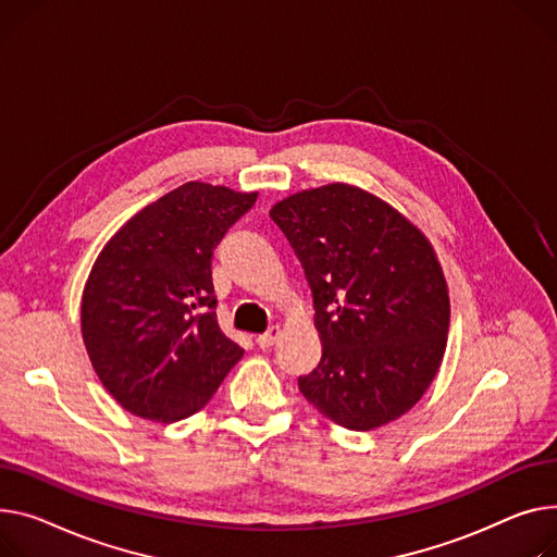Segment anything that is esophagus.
Returning a JSON list of instances; mask_svg holds the SVG:
<instances>
[{
	"mask_svg": "<svg viewBox=\"0 0 557 557\" xmlns=\"http://www.w3.org/2000/svg\"><path fill=\"white\" fill-rule=\"evenodd\" d=\"M277 336H280V326H271L269 331L262 333V336H257V345L262 347V349H267V347H271L277 341Z\"/></svg>",
	"mask_w": 557,
	"mask_h": 557,
	"instance_id": "obj_1",
	"label": "esophagus"
}]
</instances>
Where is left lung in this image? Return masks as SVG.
Returning <instances> with one entry per match:
<instances>
[{
	"label": "left lung",
	"instance_id": "8db88e82",
	"mask_svg": "<svg viewBox=\"0 0 557 557\" xmlns=\"http://www.w3.org/2000/svg\"><path fill=\"white\" fill-rule=\"evenodd\" d=\"M271 219L302 262L322 338L300 392L347 430L398 419L446 351L450 298L432 246L394 208L345 183L293 195Z\"/></svg>",
	"mask_w": 557,
	"mask_h": 557
}]
</instances>
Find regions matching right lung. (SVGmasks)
<instances>
[{
    "instance_id": "1",
    "label": "right lung",
    "mask_w": 557,
    "mask_h": 557,
    "mask_svg": "<svg viewBox=\"0 0 557 557\" xmlns=\"http://www.w3.org/2000/svg\"><path fill=\"white\" fill-rule=\"evenodd\" d=\"M257 193L183 183L109 239L83 293V338L127 412L172 423L199 412L244 356L216 322L212 250Z\"/></svg>"
}]
</instances>
